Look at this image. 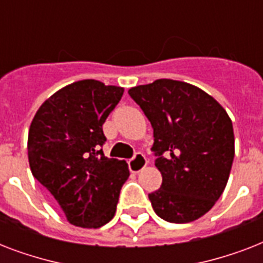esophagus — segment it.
I'll use <instances>...</instances> for the list:
<instances>
[{
    "label": "esophagus",
    "instance_id": "esophagus-1",
    "mask_svg": "<svg viewBox=\"0 0 263 263\" xmlns=\"http://www.w3.org/2000/svg\"><path fill=\"white\" fill-rule=\"evenodd\" d=\"M147 165V158L142 153H136L132 160L128 161V166L132 173H139Z\"/></svg>",
    "mask_w": 263,
    "mask_h": 263
}]
</instances>
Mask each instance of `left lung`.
Listing matches in <instances>:
<instances>
[{
  "label": "left lung",
  "instance_id": "obj_1",
  "mask_svg": "<svg viewBox=\"0 0 263 263\" xmlns=\"http://www.w3.org/2000/svg\"><path fill=\"white\" fill-rule=\"evenodd\" d=\"M154 129L160 190L148 194L157 216L173 224L198 220L228 183L235 157L232 121L212 95L192 84L158 79L129 88Z\"/></svg>",
  "mask_w": 263,
  "mask_h": 263
}]
</instances>
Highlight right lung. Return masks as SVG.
Masks as SVG:
<instances>
[{
    "label": "right lung",
    "instance_id": "right-lung-1",
    "mask_svg": "<svg viewBox=\"0 0 263 263\" xmlns=\"http://www.w3.org/2000/svg\"><path fill=\"white\" fill-rule=\"evenodd\" d=\"M124 88L92 79L68 84L35 113L28 131L32 176L47 188L67 220L99 228L115 217L129 171L125 161L103 156L102 125Z\"/></svg>",
    "mask_w": 263,
    "mask_h": 263
}]
</instances>
